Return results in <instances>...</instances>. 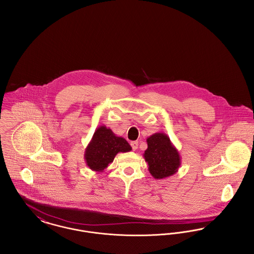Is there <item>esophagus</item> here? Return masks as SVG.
<instances>
[{
	"label": "esophagus",
	"mask_w": 254,
	"mask_h": 254,
	"mask_svg": "<svg viewBox=\"0 0 254 254\" xmlns=\"http://www.w3.org/2000/svg\"><path fill=\"white\" fill-rule=\"evenodd\" d=\"M130 145H131V147H132L133 150H136V149L138 148V145H139V144H138V142H137V141H133V142L130 143Z\"/></svg>",
	"instance_id": "1"
}]
</instances>
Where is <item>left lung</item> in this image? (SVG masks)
<instances>
[{"label": "left lung", "mask_w": 254, "mask_h": 254, "mask_svg": "<svg viewBox=\"0 0 254 254\" xmlns=\"http://www.w3.org/2000/svg\"><path fill=\"white\" fill-rule=\"evenodd\" d=\"M146 143L147 148L143 156L152 177L165 179L178 171L181 166V156L166 133L150 135L147 137Z\"/></svg>", "instance_id": "left-lung-1"}]
</instances>
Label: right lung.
Returning a JSON list of instances; mask_svg holds the SVG:
<instances>
[{
    "mask_svg": "<svg viewBox=\"0 0 254 254\" xmlns=\"http://www.w3.org/2000/svg\"><path fill=\"white\" fill-rule=\"evenodd\" d=\"M132 148L127 141L117 136L106 126H100L85 149L86 166L96 172H103L119 152H128Z\"/></svg>",
    "mask_w": 254,
    "mask_h": 254,
    "instance_id": "1",
    "label": "right lung"
}]
</instances>
